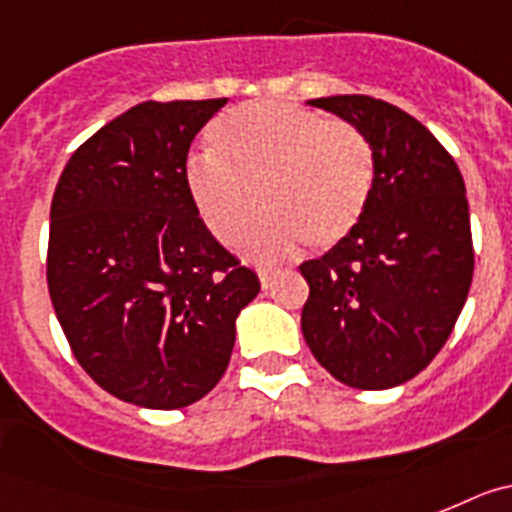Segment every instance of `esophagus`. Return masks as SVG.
<instances>
[{"mask_svg":"<svg viewBox=\"0 0 512 512\" xmlns=\"http://www.w3.org/2000/svg\"><path fill=\"white\" fill-rule=\"evenodd\" d=\"M273 281H275V270L262 268V270H260V283H262V288H270V286H273Z\"/></svg>","mask_w":512,"mask_h":512,"instance_id":"esophagus-1","label":"esophagus"}]
</instances>
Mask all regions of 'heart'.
<instances>
[{"instance_id": "heart-1", "label": "heart", "mask_w": 512, "mask_h": 512, "mask_svg": "<svg viewBox=\"0 0 512 512\" xmlns=\"http://www.w3.org/2000/svg\"><path fill=\"white\" fill-rule=\"evenodd\" d=\"M213 146L219 157H190L185 185L201 221L226 247L250 234L260 206L268 219L250 242L257 260L288 255L299 242L332 250L361 224L373 151L350 123L288 102H247L221 115Z\"/></svg>"}]
</instances>
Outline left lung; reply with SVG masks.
<instances>
[{
    "label": "left lung",
    "mask_w": 512,
    "mask_h": 512,
    "mask_svg": "<svg viewBox=\"0 0 512 512\" xmlns=\"http://www.w3.org/2000/svg\"><path fill=\"white\" fill-rule=\"evenodd\" d=\"M309 105L340 115L373 151L361 224L301 275V332L319 363L353 389H391L446 345L474 275L469 203L453 157L410 113L368 95Z\"/></svg>",
    "instance_id": "1"
}]
</instances>
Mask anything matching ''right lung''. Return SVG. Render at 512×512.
<instances>
[{"label":"right lung","mask_w":512,"mask_h":512,"mask_svg":"<svg viewBox=\"0 0 512 512\" xmlns=\"http://www.w3.org/2000/svg\"><path fill=\"white\" fill-rule=\"evenodd\" d=\"M224 105L141 102L71 154L53 193L46 278L61 330L95 384L146 410L219 384L260 293L185 185L195 133Z\"/></svg>","instance_id":"1"}]
</instances>
